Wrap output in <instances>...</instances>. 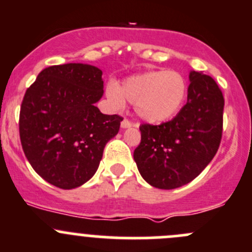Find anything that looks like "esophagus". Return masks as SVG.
<instances>
[{
    "mask_svg": "<svg viewBox=\"0 0 252 252\" xmlns=\"http://www.w3.org/2000/svg\"><path fill=\"white\" fill-rule=\"evenodd\" d=\"M131 126H137V125L132 124V122H131L130 120H127V119H125L124 121L121 122V127L122 128H128V127H131Z\"/></svg>",
    "mask_w": 252,
    "mask_h": 252,
    "instance_id": "esophagus-1",
    "label": "esophagus"
}]
</instances>
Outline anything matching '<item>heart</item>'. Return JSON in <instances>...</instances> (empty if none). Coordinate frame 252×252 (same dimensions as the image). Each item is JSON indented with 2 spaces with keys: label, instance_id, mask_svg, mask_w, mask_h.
Listing matches in <instances>:
<instances>
[{
  "label": "heart",
  "instance_id": "heart-1",
  "mask_svg": "<svg viewBox=\"0 0 252 252\" xmlns=\"http://www.w3.org/2000/svg\"><path fill=\"white\" fill-rule=\"evenodd\" d=\"M107 99L116 109L125 100L135 104L138 116L150 124H159L172 119L181 110L187 96V81L173 70H152L127 78L117 86L110 83Z\"/></svg>",
  "mask_w": 252,
  "mask_h": 252
}]
</instances>
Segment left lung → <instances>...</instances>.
Wrapping results in <instances>:
<instances>
[{"label": "left lung", "instance_id": "8db88e82", "mask_svg": "<svg viewBox=\"0 0 252 252\" xmlns=\"http://www.w3.org/2000/svg\"><path fill=\"white\" fill-rule=\"evenodd\" d=\"M187 104L171 121L141 125L133 159L142 178L158 189H176L202 173L218 152L224 96L214 79L190 71Z\"/></svg>", "mask_w": 252, "mask_h": 252}]
</instances>
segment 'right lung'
<instances>
[{
    "instance_id": "1",
    "label": "right lung",
    "mask_w": 252,
    "mask_h": 252,
    "mask_svg": "<svg viewBox=\"0 0 252 252\" xmlns=\"http://www.w3.org/2000/svg\"><path fill=\"white\" fill-rule=\"evenodd\" d=\"M102 94V71L81 63L45 68L27 89L20 112L21 143L31 166L48 183L73 189L97 171L122 121L95 106Z\"/></svg>"
}]
</instances>
